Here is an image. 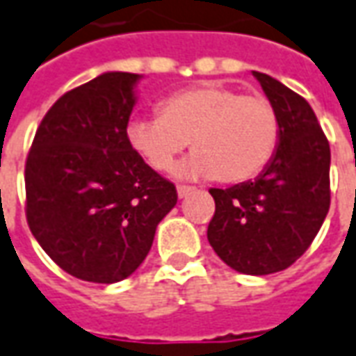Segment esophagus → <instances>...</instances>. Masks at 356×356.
Instances as JSON below:
<instances>
[{
	"label": "esophagus",
	"instance_id": "obj_1",
	"mask_svg": "<svg viewBox=\"0 0 356 356\" xmlns=\"http://www.w3.org/2000/svg\"><path fill=\"white\" fill-rule=\"evenodd\" d=\"M193 190H195L193 186H184V184H180V186L176 188V192H178V197H186V195H190Z\"/></svg>",
	"mask_w": 356,
	"mask_h": 356
}]
</instances>
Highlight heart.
Segmentation results:
<instances>
[{"mask_svg": "<svg viewBox=\"0 0 356 356\" xmlns=\"http://www.w3.org/2000/svg\"><path fill=\"white\" fill-rule=\"evenodd\" d=\"M279 137L281 120L271 100L222 83L178 90L161 102L159 116L137 118L127 126L129 145L151 168L168 172L192 143L195 153L180 174L222 184L256 178L271 163Z\"/></svg>", "mask_w": 356, "mask_h": 356, "instance_id": "1", "label": "heart"}]
</instances>
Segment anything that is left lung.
Wrapping results in <instances>:
<instances>
[{"label":"left lung","mask_w":356,"mask_h":356,"mask_svg":"<svg viewBox=\"0 0 356 356\" xmlns=\"http://www.w3.org/2000/svg\"><path fill=\"white\" fill-rule=\"evenodd\" d=\"M281 120L279 147L256 180L211 188L215 215L207 238L240 273L269 275L310 248L330 211V143L310 104L266 73L254 71Z\"/></svg>","instance_id":"1"}]
</instances>
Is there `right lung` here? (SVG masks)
<instances>
[{
    "label": "right lung",
    "instance_id": "add662e5",
    "mask_svg": "<svg viewBox=\"0 0 356 356\" xmlns=\"http://www.w3.org/2000/svg\"><path fill=\"white\" fill-rule=\"evenodd\" d=\"M139 77L108 71L67 90L42 118L24 164L29 229L65 273L89 283L131 275L178 202L176 186L127 141Z\"/></svg>",
    "mask_w": 356,
    "mask_h": 356
}]
</instances>
